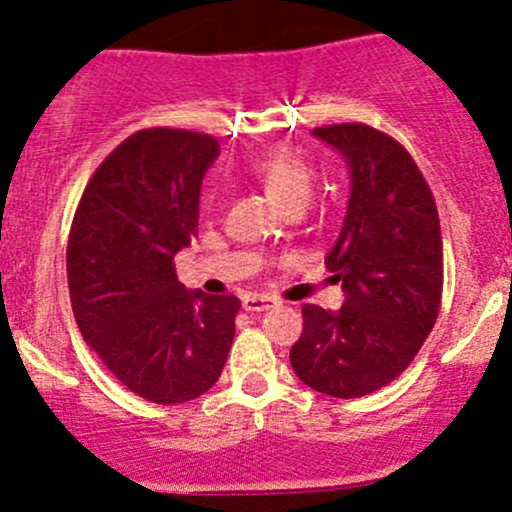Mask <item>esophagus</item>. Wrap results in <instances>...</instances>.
<instances>
[{
	"label": "esophagus",
	"instance_id": "esophagus-1",
	"mask_svg": "<svg viewBox=\"0 0 512 512\" xmlns=\"http://www.w3.org/2000/svg\"><path fill=\"white\" fill-rule=\"evenodd\" d=\"M275 304V299L262 297V294H247V297H242V307H245L247 312H265V309L275 307Z\"/></svg>",
	"mask_w": 512,
	"mask_h": 512
}]
</instances>
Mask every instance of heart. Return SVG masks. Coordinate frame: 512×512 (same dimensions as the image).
Returning <instances> with one entry per match:
<instances>
[{"instance_id": "obj_1", "label": "heart", "mask_w": 512, "mask_h": 512, "mask_svg": "<svg viewBox=\"0 0 512 512\" xmlns=\"http://www.w3.org/2000/svg\"><path fill=\"white\" fill-rule=\"evenodd\" d=\"M252 178L282 210L304 208L314 190V168L289 148H272L247 165Z\"/></svg>"}]
</instances>
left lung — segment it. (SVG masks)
<instances>
[{
  "label": "left lung",
  "instance_id": "8db88e82",
  "mask_svg": "<svg viewBox=\"0 0 512 512\" xmlns=\"http://www.w3.org/2000/svg\"><path fill=\"white\" fill-rule=\"evenodd\" d=\"M347 160L352 193L327 267L342 309L304 304L294 374L334 399H359L394 381L431 334L443 292L436 200L399 141L366 123L314 128Z\"/></svg>",
  "mask_w": 512,
  "mask_h": 512
}]
</instances>
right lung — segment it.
<instances>
[{
	"label": "right lung",
	"instance_id": "1",
	"mask_svg": "<svg viewBox=\"0 0 512 512\" xmlns=\"http://www.w3.org/2000/svg\"><path fill=\"white\" fill-rule=\"evenodd\" d=\"M218 153L208 133L143 128L98 165L71 223L76 324L111 374L153 404L205 394L235 337L240 299L185 289L173 262L198 237L200 185Z\"/></svg>",
	"mask_w": 512,
	"mask_h": 512
}]
</instances>
